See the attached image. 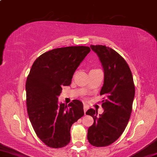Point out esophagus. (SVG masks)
Wrapping results in <instances>:
<instances>
[{
	"label": "esophagus",
	"instance_id": "1",
	"mask_svg": "<svg viewBox=\"0 0 157 157\" xmlns=\"http://www.w3.org/2000/svg\"><path fill=\"white\" fill-rule=\"evenodd\" d=\"M89 109V107H88V105H87L86 104H84L83 109H84V113H85V114H86V112H87V109Z\"/></svg>",
	"mask_w": 157,
	"mask_h": 157
}]
</instances>
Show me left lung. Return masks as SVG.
Here are the masks:
<instances>
[{"label": "left lung", "mask_w": 157, "mask_h": 157, "mask_svg": "<svg viewBox=\"0 0 157 157\" xmlns=\"http://www.w3.org/2000/svg\"><path fill=\"white\" fill-rule=\"evenodd\" d=\"M90 48L103 66L104 83L100 95L106 98L102 101V114L98 115L92 108L86 112L94 119L87 130V139L94 146L105 147L116 141L124 132L132 110L135 87L130 69L119 53L105 45Z\"/></svg>", "instance_id": "8db88e82"}]
</instances>
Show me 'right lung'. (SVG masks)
<instances>
[{
    "mask_svg": "<svg viewBox=\"0 0 157 157\" xmlns=\"http://www.w3.org/2000/svg\"><path fill=\"white\" fill-rule=\"evenodd\" d=\"M90 48L70 46L41 54L33 63L26 81L27 114L37 136L46 145L60 148L70 141V128L84 115L83 105L73 100L58 103L62 86H69L74 71Z\"/></svg>",
    "mask_w": 157,
    "mask_h": 157,
    "instance_id": "right-lung-1",
    "label": "right lung"
}]
</instances>
